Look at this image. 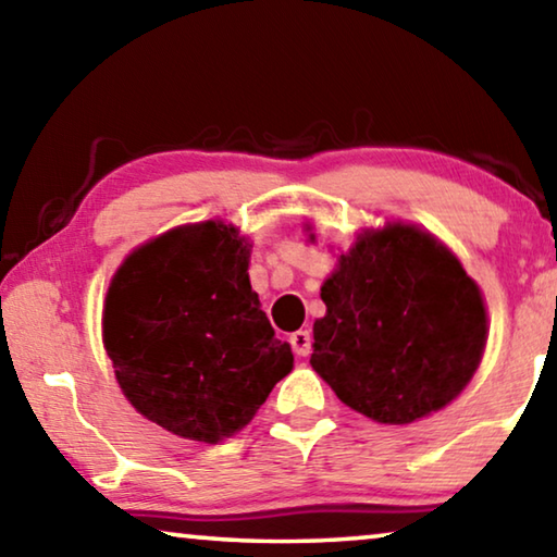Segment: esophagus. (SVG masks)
I'll list each match as a JSON object with an SVG mask.
<instances>
[{
  "label": "esophagus",
  "mask_w": 557,
  "mask_h": 557,
  "mask_svg": "<svg viewBox=\"0 0 557 557\" xmlns=\"http://www.w3.org/2000/svg\"><path fill=\"white\" fill-rule=\"evenodd\" d=\"M289 344H293L297 357H307L312 351V334L310 330H297L293 337H289Z\"/></svg>",
  "instance_id": "esophagus-1"
}]
</instances>
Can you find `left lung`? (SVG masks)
<instances>
[{
  "mask_svg": "<svg viewBox=\"0 0 557 557\" xmlns=\"http://www.w3.org/2000/svg\"><path fill=\"white\" fill-rule=\"evenodd\" d=\"M322 302L310 364L344 404L379 423L444 409L481 364L479 287L419 227L359 235L322 285Z\"/></svg>",
  "mask_w": 557,
  "mask_h": 557,
  "instance_id": "1",
  "label": "left lung"
}]
</instances>
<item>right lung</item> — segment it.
<instances>
[{"mask_svg":"<svg viewBox=\"0 0 557 557\" xmlns=\"http://www.w3.org/2000/svg\"><path fill=\"white\" fill-rule=\"evenodd\" d=\"M247 264L245 237L208 220L138 247L111 282L103 344L121 389L175 436H233L293 369Z\"/></svg>","mask_w":557,"mask_h":557,"instance_id":"1","label":"right lung"}]
</instances>
